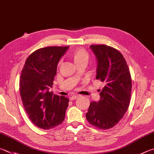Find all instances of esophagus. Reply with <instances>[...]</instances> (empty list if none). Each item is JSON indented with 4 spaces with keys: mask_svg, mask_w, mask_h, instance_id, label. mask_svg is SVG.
Wrapping results in <instances>:
<instances>
[{
    "mask_svg": "<svg viewBox=\"0 0 154 154\" xmlns=\"http://www.w3.org/2000/svg\"><path fill=\"white\" fill-rule=\"evenodd\" d=\"M78 97H79V96H78V95H72V96H71V97H70V100H76V99L78 98Z\"/></svg>",
    "mask_w": 154,
    "mask_h": 154,
    "instance_id": "34e87169",
    "label": "esophagus"
}]
</instances>
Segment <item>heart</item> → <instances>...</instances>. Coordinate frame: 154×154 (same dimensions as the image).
<instances>
[{
  "label": "heart",
  "instance_id": "heart-1",
  "mask_svg": "<svg viewBox=\"0 0 154 154\" xmlns=\"http://www.w3.org/2000/svg\"><path fill=\"white\" fill-rule=\"evenodd\" d=\"M70 57L77 66L82 63L87 64L89 60V54L85 49L79 48L72 50L70 52Z\"/></svg>",
  "mask_w": 154,
  "mask_h": 154
}]
</instances>
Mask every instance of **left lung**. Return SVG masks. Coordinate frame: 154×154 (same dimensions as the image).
Wrapping results in <instances>:
<instances>
[{
    "label": "left lung",
    "mask_w": 154,
    "mask_h": 154,
    "mask_svg": "<svg viewBox=\"0 0 154 154\" xmlns=\"http://www.w3.org/2000/svg\"><path fill=\"white\" fill-rule=\"evenodd\" d=\"M97 60L96 79L104 83L98 102H91L86 119L102 130L112 128L121 121L131 101L132 81L125 58L118 50L104 44L91 45Z\"/></svg>",
    "instance_id": "8db88e82"
}]
</instances>
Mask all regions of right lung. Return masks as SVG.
I'll return each mask as SVG.
<instances>
[{"instance_id":"1","label":"right lung","mask_w":154,"mask_h":154,"mask_svg":"<svg viewBox=\"0 0 154 154\" xmlns=\"http://www.w3.org/2000/svg\"><path fill=\"white\" fill-rule=\"evenodd\" d=\"M69 46H48L32 53L22 69L19 91L25 110L33 124L48 130L62 123L69 100L53 95L57 65Z\"/></svg>"}]
</instances>
